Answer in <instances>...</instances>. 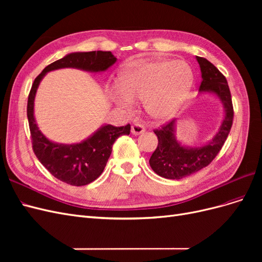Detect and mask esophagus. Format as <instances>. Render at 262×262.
<instances>
[{"instance_id":"obj_1","label":"esophagus","mask_w":262,"mask_h":262,"mask_svg":"<svg viewBox=\"0 0 262 262\" xmlns=\"http://www.w3.org/2000/svg\"><path fill=\"white\" fill-rule=\"evenodd\" d=\"M145 131V128L141 123H133L131 126V132L134 134V136H139V134H142Z\"/></svg>"}]
</instances>
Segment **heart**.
<instances>
[{
	"label": "heart",
	"instance_id": "heart-1",
	"mask_svg": "<svg viewBox=\"0 0 262 262\" xmlns=\"http://www.w3.org/2000/svg\"><path fill=\"white\" fill-rule=\"evenodd\" d=\"M192 84V70L184 60H141L124 69L109 96L123 109L143 100L148 117L164 121L176 116Z\"/></svg>",
	"mask_w": 262,
	"mask_h": 262
}]
</instances>
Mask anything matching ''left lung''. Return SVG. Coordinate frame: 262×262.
I'll use <instances>...</instances> for the list:
<instances>
[{"mask_svg":"<svg viewBox=\"0 0 262 262\" xmlns=\"http://www.w3.org/2000/svg\"><path fill=\"white\" fill-rule=\"evenodd\" d=\"M201 70L202 81L199 94L215 96L224 109V118L212 140L200 146H187L176 138V119L155 130L158 145L149 158V165L158 176L166 179H181L208 166L224 145L233 124V104L225 76L210 61L195 57Z\"/></svg>","mask_w":262,"mask_h":262,"instance_id":"obj_1","label":"left lung"}]
</instances>
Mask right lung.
Masks as SVG:
<instances>
[{
    "label": "right lung",
    "instance_id": "1",
    "mask_svg": "<svg viewBox=\"0 0 262 262\" xmlns=\"http://www.w3.org/2000/svg\"><path fill=\"white\" fill-rule=\"evenodd\" d=\"M117 58L110 51L72 52L46 67L34 81L28 96L27 117L33 140V148L52 176L72 186H85L97 179L104 171L113 150V144L120 136H129L131 126L104 124L80 143H57L39 130L34 113L35 97L45 75L54 70L72 68L91 73L105 72L114 66Z\"/></svg>",
    "mask_w": 262,
    "mask_h": 262
}]
</instances>
